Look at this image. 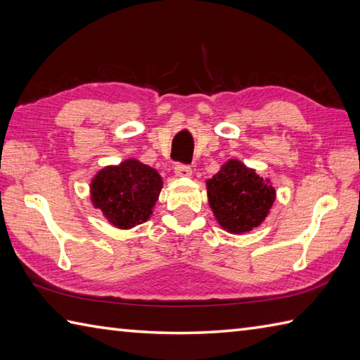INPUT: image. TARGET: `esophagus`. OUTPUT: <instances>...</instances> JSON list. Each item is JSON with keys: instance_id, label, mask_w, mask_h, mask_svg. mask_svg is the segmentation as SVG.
<instances>
[{"instance_id": "1", "label": "esophagus", "mask_w": 360, "mask_h": 360, "mask_svg": "<svg viewBox=\"0 0 360 360\" xmlns=\"http://www.w3.org/2000/svg\"><path fill=\"white\" fill-rule=\"evenodd\" d=\"M174 172L177 177H191V175H193V169H191V166L183 165V163L175 165Z\"/></svg>"}]
</instances>
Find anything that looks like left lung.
I'll list each match as a JSON object with an SVG mask.
<instances>
[{
    "mask_svg": "<svg viewBox=\"0 0 360 360\" xmlns=\"http://www.w3.org/2000/svg\"><path fill=\"white\" fill-rule=\"evenodd\" d=\"M208 202L217 222L233 234L252 231L267 217L275 188L238 160H230L207 181Z\"/></svg>",
    "mask_w": 360,
    "mask_h": 360,
    "instance_id": "obj_1",
    "label": "left lung"
}]
</instances>
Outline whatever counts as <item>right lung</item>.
Returning <instances> with one entry per match:
<instances>
[{"mask_svg":"<svg viewBox=\"0 0 360 360\" xmlns=\"http://www.w3.org/2000/svg\"><path fill=\"white\" fill-rule=\"evenodd\" d=\"M163 180L150 166L126 160L101 169L91 181V202L118 229L146 222L158 200Z\"/></svg>","mask_w":360,"mask_h":360,"instance_id":"right-lung-1","label":"right lung"}]
</instances>
